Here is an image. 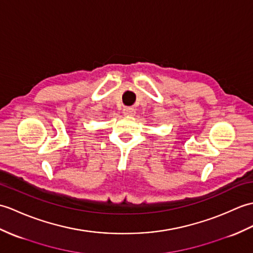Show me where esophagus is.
<instances>
[{"label":"esophagus","mask_w":253,"mask_h":253,"mask_svg":"<svg viewBox=\"0 0 253 253\" xmlns=\"http://www.w3.org/2000/svg\"><path fill=\"white\" fill-rule=\"evenodd\" d=\"M123 113L127 116H132L134 113H136V110H134V108L132 107H125L123 109Z\"/></svg>","instance_id":"obj_1"}]
</instances>
